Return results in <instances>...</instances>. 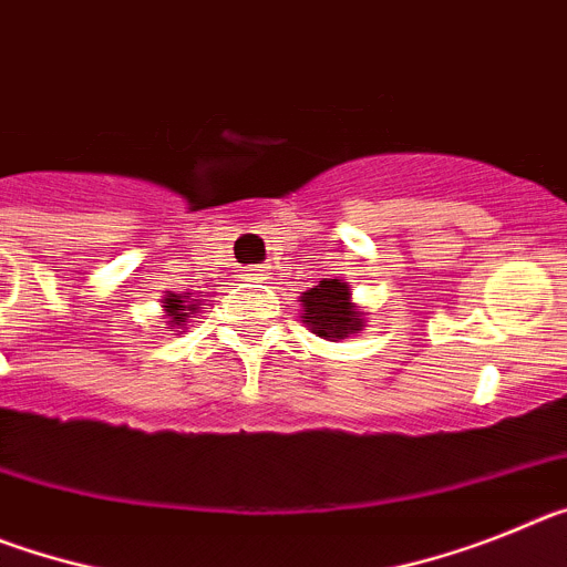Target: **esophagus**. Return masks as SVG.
Returning <instances> with one entry per match:
<instances>
[{
  "label": "esophagus",
  "instance_id": "34e87169",
  "mask_svg": "<svg viewBox=\"0 0 567 567\" xmlns=\"http://www.w3.org/2000/svg\"><path fill=\"white\" fill-rule=\"evenodd\" d=\"M247 272H249V275H258V272H260V269H247Z\"/></svg>",
  "mask_w": 567,
  "mask_h": 567
}]
</instances>
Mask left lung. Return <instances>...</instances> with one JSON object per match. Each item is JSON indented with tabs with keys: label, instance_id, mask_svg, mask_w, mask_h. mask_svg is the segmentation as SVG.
<instances>
[{
	"label": "left lung",
	"instance_id": "left-lung-1",
	"mask_svg": "<svg viewBox=\"0 0 567 567\" xmlns=\"http://www.w3.org/2000/svg\"><path fill=\"white\" fill-rule=\"evenodd\" d=\"M365 315L369 312L354 303L352 287L338 278H323L318 287L300 295V320L309 332L332 343L363 332Z\"/></svg>",
	"mask_w": 567,
	"mask_h": 567
}]
</instances>
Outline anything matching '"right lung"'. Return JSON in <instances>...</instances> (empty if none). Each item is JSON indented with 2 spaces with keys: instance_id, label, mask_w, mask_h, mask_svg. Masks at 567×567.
Masks as SVG:
<instances>
[{
  "instance_id": "right-lung-1",
  "label": "right lung",
  "mask_w": 567,
  "mask_h": 567,
  "mask_svg": "<svg viewBox=\"0 0 567 567\" xmlns=\"http://www.w3.org/2000/svg\"><path fill=\"white\" fill-rule=\"evenodd\" d=\"M162 312H164V323L169 332H184L189 327V318H195V312H202V303L193 298L189 292H167L162 298Z\"/></svg>"
}]
</instances>
